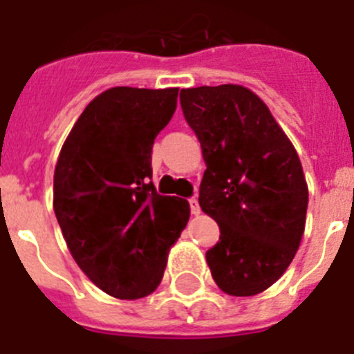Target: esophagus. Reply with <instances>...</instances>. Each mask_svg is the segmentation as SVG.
<instances>
[{
    "instance_id": "obj_1",
    "label": "esophagus",
    "mask_w": 354,
    "mask_h": 354,
    "mask_svg": "<svg viewBox=\"0 0 354 354\" xmlns=\"http://www.w3.org/2000/svg\"><path fill=\"white\" fill-rule=\"evenodd\" d=\"M189 203H191V212L194 214V216H198V214L201 212V209H200V203H198V198H191V200H189Z\"/></svg>"
}]
</instances>
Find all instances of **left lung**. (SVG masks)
<instances>
[{"mask_svg": "<svg viewBox=\"0 0 354 354\" xmlns=\"http://www.w3.org/2000/svg\"><path fill=\"white\" fill-rule=\"evenodd\" d=\"M183 117L201 144L200 207L219 225L207 252L223 292L250 297L277 281L301 245L308 185L292 142L266 104L237 84L180 91Z\"/></svg>", "mask_w": 354, "mask_h": 354, "instance_id": "obj_1", "label": "left lung"}]
</instances>
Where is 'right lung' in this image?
<instances>
[{
  "label": "right lung",
  "instance_id": "1",
  "mask_svg": "<svg viewBox=\"0 0 354 354\" xmlns=\"http://www.w3.org/2000/svg\"><path fill=\"white\" fill-rule=\"evenodd\" d=\"M178 88L118 86L95 97L68 135L53 174V210L79 268L108 295L156 290L191 207L156 192L154 138L174 115Z\"/></svg>",
  "mask_w": 354,
  "mask_h": 354
}]
</instances>
